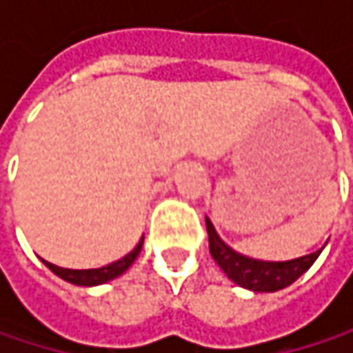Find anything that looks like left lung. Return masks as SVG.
<instances>
[{
  "label": "left lung",
  "mask_w": 353,
  "mask_h": 353,
  "mask_svg": "<svg viewBox=\"0 0 353 353\" xmlns=\"http://www.w3.org/2000/svg\"><path fill=\"white\" fill-rule=\"evenodd\" d=\"M206 231H208V247L212 259L221 265V270L229 276V280L253 292H276L290 286L315 263L319 253L323 251L321 247L315 253L288 261H261L241 255L227 245L214 231L208 216H206Z\"/></svg>",
  "instance_id": "1"
}]
</instances>
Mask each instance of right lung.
Masks as SVG:
<instances>
[{
  "label": "right lung",
  "mask_w": 353,
  "mask_h": 353,
  "mask_svg": "<svg viewBox=\"0 0 353 353\" xmlns=\"http://www.w3.org/2000/svg\"><path fill=\"white\" fill-rule=\"evenodd\" d=\"M143 239L137 243V247L128 255H124L122 259H118L114 263H108L104 268H96V270H67V268H59V265H54L50 261H44V259L42 261L46 263V268L50 272H54L59 278H63V280H67L71 284H77V286H98V284H106L110 280L122 276L132 265V261L139 257V253L143 249Z\"/></svg>",
  "instance_id": "1"
}]
</instances>
